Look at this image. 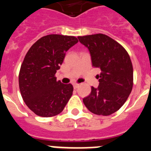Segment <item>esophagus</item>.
<instances>
[{
	"mask_svg": "<svg viewBox=\"0 0 151 151\" xmlns=\"http://www.w3.org/2000/svg\"><path fill=\"white\" fill-rule=\"evenodd\" d=\"M78 86H79V84H78V83H74V89H77Z\"/></svg>",
	"mask_w": 151,
	"mask_h": 151,
	"instance_id": "1",
	"label": "esophagus"
}]
</instances>
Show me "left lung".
<instances>
[{
    "instance_id": "obj_1",
    "label": "left lung",
    "mask_w": 151,
    "mask_h": 151,
    "mask_svg": "<svg viewBox=\"0 0 151 151\" xmlns=\"http://www.w3.org/2000/svg\"><path fill=\"white\" fill-rule=\"evenodd\" d=\"M89 49L92 65L101 70L97 88L83 102L96 115H109L122 106L133 86V67L129 55L121 45L104 34L78 36Z\"/></svg>"
}]
</instances>
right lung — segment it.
Wrapping results in <instances>:
<instances>
[{
  "label": "right lung",
  "mask_w": 151,
  "mask_h": 151,
  "mask_svg": "<svg viewBox=\"0 0 151 151\" xmlns=\"http://www.w3.org/2000/svg\"><path fill=\"white\" fill-rule=\"evenodd\" d=\"M78 42L74 36L52 34L43 36L29 49L21 65L19 86L25 103L36 115L52 117L65 109L73 86L56 81L67 51Z\"/></svg>",
  "instance_id": "obj_1"
}]
</instances>
